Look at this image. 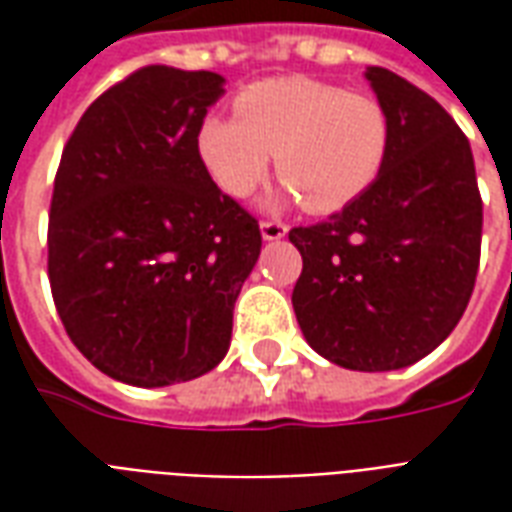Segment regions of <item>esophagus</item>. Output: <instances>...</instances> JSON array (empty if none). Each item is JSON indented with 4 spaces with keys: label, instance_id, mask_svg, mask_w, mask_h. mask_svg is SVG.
I'll use <instances>...</instances> for the list:
<instances>
[{
    "label": "esophagus",
    "instance_id": "obj_1",
    "mask_svg": "<svg viewBox=\"0 0 512 512\" xmlns=\"http://www.w3.org/2000/svg\"><path fill=\"white\" fill-rule=\"evenodd\" d=\"M260 233H263L266 241H277V238H285L288 224L277 222V219H263V222H260Z\"/></svg>",
    "mask_w": 512,
    "mask_h": 512
}]
</instances>
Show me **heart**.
<instances>
[{
	"label": "heart",
	"mask_w": 512,
	"mask_h": 512,
	"mask_svg": "<svg viewBox=\"0 0 512 512\" xmlns=\"http://www.w3.org/2000/svg\"><path fill=\"white\" fill-rule=\"evenodd\" d=\"M238 117L211 115L197 156L227 197L244 200L266 180L271 153L288 194L310 213L365 197L392 150V115L378 98L310 76H279L235 95Z\"/></svg>",
	"instance_id": "1"
}]
</instances>
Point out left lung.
<instances>
[{
  "label": "left lung",
  "mask_w": 512,
  "mask_h": 512,
  "mask_svg": "<svg viewBox=\"0 0 512 512\" xmlns=\"http://www.w3.org/2000/svg\"><path fill=\"white\" fill-rule=\"evenodd\" d=\"M392 115V150L365 197L326 222L293 227L304 268L293 310L307 343L362 373L428 356L472 299L483 200L469 139L439 101L386 68H367Z\"/></svg>",
  "instance_id": "left-lung-1"
}]
</instances>
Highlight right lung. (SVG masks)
Here are the masks:
<instances>
[{"label": "right lung", "mask_w": 512, "mask_h": 512, "mask_svg": "<svg viewBox=\"0 0 512 512\" xmlns=\"http://www.w3.org/2000/svg\"><path fill=\"white\" fill-rule=\"evenodd\" d=\"M222 84L211 71L139 68L95 98L62 150L51 296L73 345L123 384L191 381L230 348L263 238L197 156Z\"/></svg>", "instance_id": "add662e5"}]
</instances>
